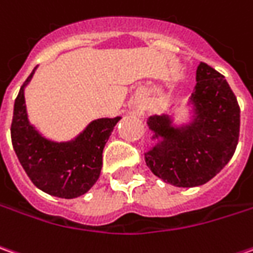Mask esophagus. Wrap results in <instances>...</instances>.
Instances as JSON below:
<instances>
[{
    "label": "esophagus",
    "mask_w": 253,
    "mask_h": 253,
    "mask_svg": "<svg viewBox=\"0 0 253 253\" xmlns=\"http://www.w3.org/2000/svg\"><path fill=\"white\" fill-rule=\"evenodd\" d=\"M134 113L137 115V116H140V118H141V116H144V109L143 108H135Z\"/></svg>",
    "instance_id": "34e87169"
}]
</instances>
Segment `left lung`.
<instances>
[{
    "instance_id": "1",
    "label": "left lung",
    "mask_w": 253,
    "mask_h": 253,
    "mask_svg": "<svg viewBox=\"0 0 253 253\" xmlns=\"http://www.w3.org/2000/svg\"><path fill=\"white\" fill-rule=\"evenodd\" d=\"M192 118L175 125L168 113L147 120L157 143L144 154L155 176L178 187H195L213 179L235 153L240 137V106L227 80L200 63L189 98Z\"/></svg>"
}]
</instances>
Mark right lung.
I'll list each match as a JSON object with an SVG mask.
<instances>
[{
    "label": "right lung",
    "instance_id": "obj_1",
    "mask_svg": "<svg viewBox=\"0 0 253 253\" xmlns=\"http://www.w3.org/2000/svg\"><path fill=\"white\" fill-rule=\"evenodd\" d=\"M35 70L13 105L11 138L15 154L33 185L44 193L61 199L83 196L99 179L105 144L122 118L96 119L70 141L57 143L43 137L31 125L25 105V86Z\"/></svg>",
    "mask_w": 253,
    "mask_h": 253
}]
</instances>
